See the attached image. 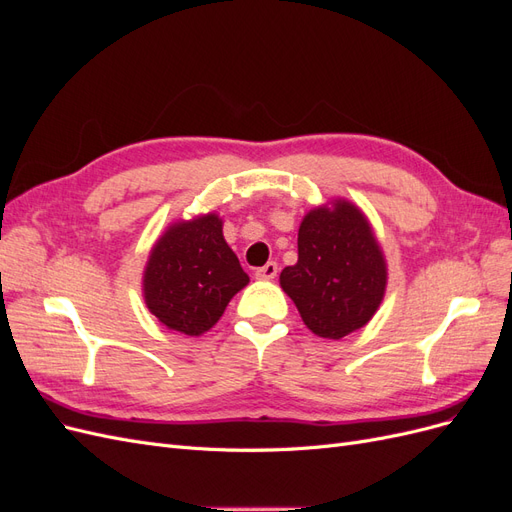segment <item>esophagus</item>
<instances>
[{
	"mask_svg": "<svg viewBox=\"0 0 512 512\" xmlns=\"http://www.w3.org/2000/svg\"><path fill=\"white\" fill-rule=\"evenodd\" d=\"M275 275H277V262H267L265 267L256 269V277H258V280H273Z\"/></svg>",
	"mask_w": 512,
	"mask_h": 512,
	"instance_id": "esophagus-1",
	"label": "esophagus"
}]
</instances>
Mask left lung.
Instances as JSON below:
<instances>
[{
  "instance_id": "left-lung-1",
  "label": "left lung",
  "mask_w": 512,
  "mask_h": 512,
  "mask_svg": "<svg viewBox=\"0 0 512 512\" xmlns=\"http://www.w3.org/2000/svg\"><path fill=\"white\" fill-rule=\"evenodd\" d=\"M309 211L299 228V260L280 275L307 329L342 339L361 329L384 297L386 267L365 215L346 200Z\"/></svg>"
}]
</instances>
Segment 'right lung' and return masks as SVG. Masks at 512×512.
<instances>
[{
    "label": "right lung",
    "mask_w": 512,
    "mask_h": 512,
    "mask_svg": "<svg viewBox=\"0 0 512 512\" xmlns=\"http://www.w3.org/2000/svg\"><path fill=\"white\" fill-rule=\"evenodd\" d=\"M250 282L222 235L218 215L170 226L151 250L145 301L164 327L203 335L220 320L228 301Z\"/></svg>",
    "instance_id": "add662e5"
}]
</instances>
